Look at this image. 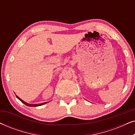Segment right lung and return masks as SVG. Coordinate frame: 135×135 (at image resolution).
Wrapping results in <instances>:
<instances>
[{
	"label": "right lung",
	"mask_w": 135,
	"mask_h": 135,
	"mask_svg": "<svg viewBox=\"0 0 135 135\" xmlns=\"http://www.w3.org/2000/svg\"><path fill=\"white\" fill-rule=\"evenodd\" d=\"M16 98H17L19 99V100L21 101L22 103H24V104H25V105H26V106H29V107H37V106H42V105H44V104H46V103H48V102H45V103H40V104H29V103H27L26 102H25V101H24L23 99H21V98H20L18 97V96H16Z\"/></svg>",
	"instance_id": "right-lung-1"
}]
</instances>
